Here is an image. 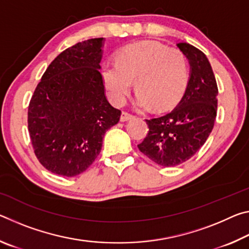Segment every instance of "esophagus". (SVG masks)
<instances>
[{"label": "esophagus", "mask_w": 249, "mask_h": 249, "mask_svg": "<svg viewBox=\"0 0 249 249\" xmlns=\"http://www.w3.org/2000/svg\"><path fill=\"white\" fill-rule=\"evenodd\" d=\"M133 117L134 116L132 114H129V113L123 112V113H122V115H121V122H127L129 120H132Z\"/></svg>", "instance_id": "1"}]
</instances>
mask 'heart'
Returning a JSON list of instances; mask_svg holds the SVG:
<instances>
[{"label": "heart", "mask_w": 249, "mask_h": 249, "mask_svg": "<svg viewBox=\"0 0 249 249\" xmlns=\"http://www.w3.org/2000/svg\"><path fill=\"white\" fill-rule=\"evenodd\" d=\"M188 61L178 49L161 43L137 41L120 50L116 64L102 67V78L109 100L123 105L134 87L135 105L166 111L179 102L188 83Z\"/></svg>", "instance_id": "b5f03b06"}]
</instances>
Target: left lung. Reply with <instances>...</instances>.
<instances>
[{
	"label": "left lung",
	"instance_id": "obj_1",
	"mask_svg": "<svg viewBox=\"0 0 249 249\" xmlns=\"http://www.w3.org/2000/svg\"><path fill=\"white\" fill-rule=\"evenodd\" d=\"M190 65L182 99L168 114L146 120L149 133L138 148L162 167L187 161L212 132L217 111V84L205 54L184 41L177 44Z\"/></svg>",
	"mask_w": 249,
	"mask_h": 249
}]
</instances>
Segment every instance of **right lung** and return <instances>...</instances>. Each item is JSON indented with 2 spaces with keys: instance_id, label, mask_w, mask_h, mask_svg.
<instances>
[{
  "instance_id": "right-lung-1",
  "label": "right lung",
  "mask_w": 249,
  "mask_h": 249,
  "mask_svg": "<svg viewBox=\"0 0 249 249\" xmlns=\"http://www.w3.org/2000/svg\"><path fill=\"white\" fill-rule=\"evenodd\" d=\"M104 38L67 48L45 71L28 107V132L46 169L74 177L98 157L104 134L121 111L104 93L101 59Z\"/></svg>"
}]
</instances>
